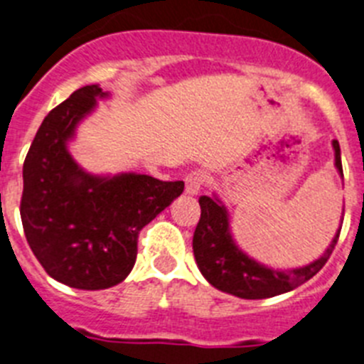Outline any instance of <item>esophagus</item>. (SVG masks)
Segmentation results:
<instances>
[{
	"mask_svg": "<svg viewBox=\"0 0 364 364\" xmlns=\"http://www.w3.org/2000/svg\"><path fill=\"white\" fill-rule=\"evenodd\" d=\"M205 185V173L196 170V172H191L187 177H185V192L187 194H198L201 191V187Z\"/></svg>",
	"mask_w": 364,
	"mask_h": 364,
	"instance_id": "34e87169",
	"label": "esophagus"
}]
</instances>
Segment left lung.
<instances>
[{
    "label": "left lung",
    "mask_w": 364,
    "mask_h": 364,
    "mask_svg": "<svg viewBox=\"0 0 364 364\" xmlns=\"http://www.w3.org/2000/svg\"><path fill=\"white\" fill-rule=\"evenodd\" d=\"M333 148H335V164L338 172L343 173L341 148L337 140H333ZM200 207L201 216L194 231V239H192V250H194L198 268L210 285L216 287L218 291L239 296L244 300L272 298V296L283 294L304 285L305 281H309L322 270L341 235V229H338L326 253L307 267L287 272L272 270L250 259L246 253L235 246L229 233L228 213L224 205H220L218 200L200 196Z\"/></svg>",
    "instance_id": "1"
}]
</instances>
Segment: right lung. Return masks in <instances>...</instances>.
Returning a JSON list of instances; mask_svg holds the SVG:
<instances>
[{
  "instance_id": "1",
  "label": "right lung",
  "mask_w": 364,
  "mask_h": 364,
  "mask_svg": "<svg viewBox=\"0 0 364 364\" xmlns=\"http://www.w3.org/2000/svg\"><path fill=\"white\" fill-rule=\"evenodd\" d=\"M97 96L105 92L87 85L46 116L23 163L20 201L23 233L42 268L83 291L109 289L127 277L142 228L185 188L183 181L142 173L94 177L75 164L66 142Z\"/></svg>"
}]
</instances>
